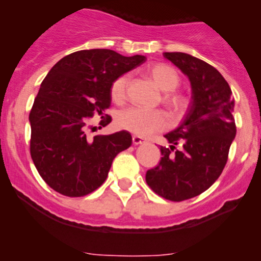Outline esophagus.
I'll list each match as a JSON object with an SVG mask.
<instances>
[{
    "label": "esophagus",
    "mask_w": 261,
    "mask_h": 261,
    "mask_svg": "<svg viewBox=\"0 0 261 261\" xmlns=\"http://www.w3.org/2000/svg\"><path fill=\"white\" fill-rule=\"evenodd\" d=\"M143 143H145L143 138H140V136H133L134 145H140V144H143Z\"/></svg>",
    "instance_id": "34e87169"
}]
</instances>
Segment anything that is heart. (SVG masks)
<instances>
[{
	"mask_svg": "<svg viewBox=\"0 0 261 261\" xmlns=\"http://www.w3.org/2000/svg\"><path fill=\"white\" fill-rule=\"evenodd\" d=\"M146 72L158 88L164 92L162 102L169 114L175 118L183 116L188 109L189 99L187 96L175 91L180 84V75L178 70L168 64L158 63L149 65ZM128 82V74L120 75L112 82L110 94L112 101L116 103H122L125 101ZM116 123L121 130H126L140 138H147L156 131L164 130L168 125V120L162 111H147L130 107L118 114Z\"/></svg>",
	"mask_w": 261,
	"mask_h": 261,
	"instance_id": "b5f03b06",
	"label": "heart"
}]
</instances>
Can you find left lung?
<instances>
[{"label":"left lung","instance_id":"left-lung-1","mask_svg":"<svg viewBox=\"0 0 261 261\" xmlns=\"http://www.w3.org/2000/svg\"><path fill=\"white\" fill-rule=\"evenodd\" d=\"M164 57L189 78L192 102L180 126L165 135L170 146H160L162 159L145 179L160 197L180 202L203 193L222 173L236 136L235 102L227 82L208 63L186 53Z\"/></svg>","mask_w":261,"mask_h":261}]
</instances>
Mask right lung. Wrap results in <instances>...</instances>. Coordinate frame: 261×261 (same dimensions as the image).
Listing matches in <instances>:
<instances>
[{
  "mask_svg": "<svg viewBox=\"0 0 261 261\" xmlns=\"http://www.w3.org/2000/svg\"><path fill=\"white\" fill-rule=\"evenodd\" d=\"M145 62L110 49L80 50L62 58L44 78L30 111V154L39 174L58 193L83 197L109 175L118 152L130 147V133L87 136L89 118L111 106L116 78ZM111 122V116L101 121Z\"/></svg>",
  "mask_w": 261,
  "mask_h": 261,
  "instance_id": "1",
  "label": "right lung"
}]
</instances>
